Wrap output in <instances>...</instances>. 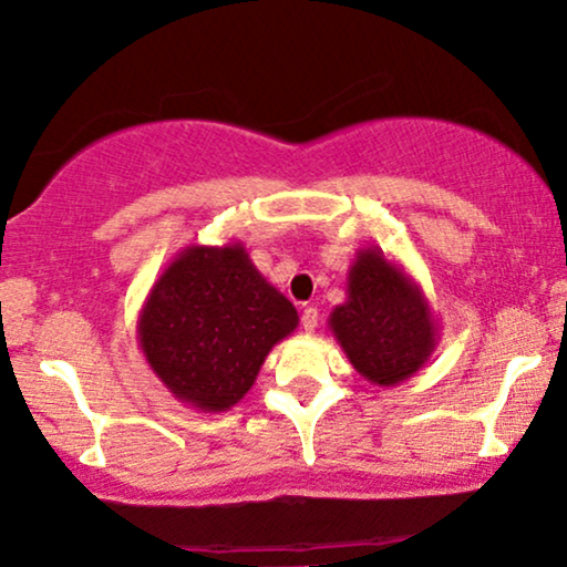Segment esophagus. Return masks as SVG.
<instances>
[{"label": "esophagus", "mask_w": 567, "mask_h": 567, "mask_svg": "<svg viewBox=\"0 0 567 567\" xmlns=\"http://www.w3.org/2000/svg\"><path fill=\"white\" fill-rule=\"evenodd\" d=\"M302 328L307 333H312L318 328V310H316V307H305V310H302Z\"/></svg>", "instance_id": "1"}]
</instances>
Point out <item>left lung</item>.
Returning a JSON list of instances; mask_svg holds the SVG:
<instances>
[{
	"instance_id": "1",
	"label": "left lung",
	"mask_w": 567,
	"mask_h": 567,
	"mask_svg": "<svg viewBox=\"0 0 567 567\" xmlns=\"http://www.w3.org/2000/svg\"><path fill=\"white\" fill-rule=\"evenodd\" d=\"M328 328L354 370L375 386L412 379L439 344V323L421 284L379 247L358 249L347 299L331 310Z\"/></svg>"
}]
</instances>
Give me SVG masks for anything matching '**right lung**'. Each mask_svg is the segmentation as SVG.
Returning a JSON list of instances; mask_svg holds the SVG:
<instances>
[{
    "label": "right lung",
    "mask_w": 567,
    "mask_h": 567,
    "mask_svg": "<svg viewBox=\"0 0 567 567\" xmlns=\"http://www.w3.org/2000/svg\"><path fill=\"white\" fill-rule=\"evenodd\" d=\"M297 307L241 241L188 244L159 272L136 320L152 373L178 402L226 412L255 386L270 349L295 333Z\"/></svg>",
    "instance_id": "obj_1"
}]
</instances>
